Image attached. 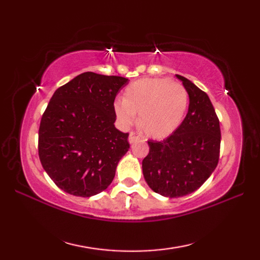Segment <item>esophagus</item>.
Instances as JSON below:
<instances>
[{"mask_svg": "<svg viewBox=\"0 0 260 260\" xmlns=\"http://www.w3.org/2000/svg\"><path fill=\"white\" fill-rule=\"evenodd\" d=\"M141 140V136L136 133V132H131L129 137H128V142L131 144H133L135 142H139Z\"/></svg>", "mask_w": 260, "mask_h": 260, "instance_id": "esophagus-1", "label": "esophagus"}]
</instances>
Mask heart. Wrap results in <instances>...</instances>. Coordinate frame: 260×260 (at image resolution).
Here are the masks:
<instances>
[{
	"instance_id": "b5f03b06",
	"label": "heart",
	"mask_w": 260,
	"mask_h": 260,
	"mask_svg": "<svg viewBox=\"0 0 260 260\" xmlns=\"http://www.w3.org/2000/svg\"><path fill=\"white\" fill-rule=\"evenodd\" d=\"M189 107V92L178 81L168 78H144L126 87L124 98L114 102L117 118L124 126L134 123L139 114L143 133L164 139L179 128Z\"/></svg>"
}]
</instances>
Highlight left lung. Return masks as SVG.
Segmentation results:
<instances>
[{
	"label": "left lung",
	"instance_id": "8db88e82",
	"mask_svg": "<svg viewBox=\"0 0 260 260\" xmlns=\"http://www.w3.org/2000/svg\"><path fill=\"white\" fill-rule=\"evenodd\" d=\"M189 92L185 118L163 141H147L150 152L143 159V174L151 189L169 198L198 190L217 168L220 154L219 118L210 98L183 76L176 75Z\"/></svg>",
	"mask_w": 260,
	"mask_h": 260
}]
</instances>
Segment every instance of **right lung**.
Wrapping results in <instances>:
<instances>
[{
  "label": "right lung",
  "instance_id": "1",
  "mask_svg": "<svg viewBox=\"0 0 260 260\" xmlns=\"http://www.w3.org/2000/svg\"><path fill=\"white\" fill-rule=\"evenodd\" d=\"M128 79L84 73L54 91L39 127V158L64 192L88 198L106 190L129 148L116 128L114 102Z\"/></svg>",
  "mask_w": 260,
  "mask_h": 260
}]
</instances>
